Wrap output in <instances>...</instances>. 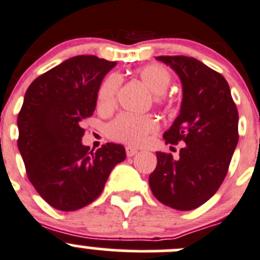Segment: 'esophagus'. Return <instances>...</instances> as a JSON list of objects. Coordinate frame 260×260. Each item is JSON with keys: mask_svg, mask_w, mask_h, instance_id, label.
Segmentation results:
<instances>
[{"mask_svg": "<svg viewBox=\"0 0 260 260\" xmlns=\"http://www.w3.org/2000/svg\"><path fill=\"white\" fill-rule=\"evenodd\" d=\"M125 150H126L127 156H134L136 153H138V149L134 148V146H126V149H125Z\"/></svg>", "mask_w": 260, "mask_h": 260, "instance_id": "34e87169", "label": "esophagus"}]
</instances>
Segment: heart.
<instances>
[{
  "label": "heart",
  "mask_w": 260,
  "mask_h": 260,
  "mask_svg": "<svg viewBox=\"0 0 260 260\" xmlns=\"http://www.w3.org/2000/svg\"><path fill=\"white\" fill-rule=\"evenodd\" d=\"M138 76L154 93L156 105L167 104V89L172 83V74L161 64H146L138 69ZM121 78L119 74H110L100 84L97 92V106L102 111H110L115 107ZM159 129V122L151 115H133L124 112L119 115L107 126V134L111 139L131 145H140L149 135Z\"/></svg>",
  "instance_id": "b5f03b06"
}]
</instances>
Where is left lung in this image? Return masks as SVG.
<instances>
[{
  "instance_id": "left-lung-1",
  "label": "left lung",
  "mask_w": 260,
  "mask_h": 260,
  "mask_svg": "<svg viewBox=\"0 0 260 260\" xmlns=\"http://www.w3.org/2000/svg\"><path fill=\"white\" fill-rule=\"evenodd\" d=\"M182 82L181 111L164 133L167 144H182L179 158L156 153L149 186L158 201L189 211L209 201L228 173L238 145L239 114L226 79L194 58L156 56Z\"/></svg>"
}]
</instances>
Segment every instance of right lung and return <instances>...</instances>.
I'll list each match as a JSON object with an SVG mask.
<instances>
[{
	"label": "right lung",
	"mask_w": 260,
	"mask_h": 260,
	"mask_svg": "<svg viewBox=\"0 0 260 260\" xmlns=\"http://www.w3.org/2000/svg\"><path fill=\"white\" fill-rule=\"evenodd\" d=\"M115 61L77 55L38 77L17 116V146L38 193L60 211H76L104 191L125 148L107 143L96 151L82 144L81 121L92 116L97 92Z\"/></svg>",
	"instance_id": "add662e5"
}]
</instances>
